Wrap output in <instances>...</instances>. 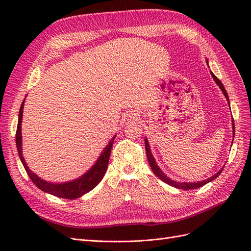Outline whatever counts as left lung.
<instances>
[{
	"instance_id": "obj_1",
	"label": "left lung",
	"mask_w": 251,
	"mask_h": 251,
	"mask_svg": "<svg viewBox=\"0 0 251 251\" xmlns=\"http://www.w3.org/2000/svg\"><path fill=\"white\" fill-rule=\"evenodd\" d=\"M206 63H207V65H208V60H207V59H206ZM210 74H211L212 78H214L215 82L219 86V88L221 89V91L223 92L225 98H226L227 101H228V103H229V98H228V95H227V92H226V90H225V88H224V86H223V83L219 80V78H218V77L216 76V75H215L214 73H212L211 71H210ZM231 123H232V132H233V134H234V121H233V118H232V120H231ZM144 144H146V151H147L148 160H149V163H150V165H151V169L153 170L154 174L156 175V176H157L159 179H161L163 182H165V183H168V184H170V185H172V186H174V187H177V188H180V189H194V188H199V187L205 185L206 183H208V182H210V181H212V180H215L217 177H219L220 174L222 173V171H223V169H224V168H222L221 170H219V171L217 172V174L214 175V176H211L210 178H208V179H206V180H203V181H198V182H176V181H174V180H172L171 178H169L168 176H166V175L161 171V169L158 166V164H157V162H156V160H155V158H154L153 154H151V148H150V144H149L148 138H144Z\"/></svg>"
}]
</instances>
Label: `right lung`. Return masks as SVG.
Wrapping results in <instances>:
<instances>
[{
	"instance_id": "1",
	"label": "right lung",
	"mask_w": 251,
	"mask_h": 251,
	"mask_svg": "<svg viewBox=\"0 0 251 251\" xmlns=\"http://www.w3.org/2000/svg\"><path fill=\"white\" fill-rule=\"evenodd\" d=\"M25 100H23L22 105L19 112V121H18V127H17V135H16V141H17V149L19 157L21 161L24 165V168L28 174L30 179L32 180L33 183L42 189L43 192L48 193L50 195L56 196L58 198L64 199H76L79 197L83 196L85 194L89 193L100 183L101 179L103 178L105 172L108 169L109 159L111 154V149L113 147L114 139H115L116 135H114L110 142L107 144V147L101 151L100 156L98 157L94 165L91 168L86 174H83L79 178L68 181V182H62V183H55V182H49L40 178L37 175L32 173L29 170L27 166V163L25 162V159L23 157V151H22V119H23V109H24Z\"/></svg>"
}]
</instances>
